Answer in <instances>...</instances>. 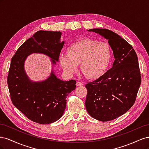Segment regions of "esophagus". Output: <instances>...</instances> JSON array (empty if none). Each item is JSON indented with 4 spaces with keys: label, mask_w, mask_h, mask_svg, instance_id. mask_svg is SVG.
Returning <instances> with one entry per match:
<instances>
[{
    "label": "esophagus",
    "mask_w": 149,
    "mask_h": 149,
    "mask_svg": "<svg viewBox=\"0 0 149 149\" xmlns=\"http://www.w3.org/2000/svg\"><path fill=\"white\" fill-rule=\"evenodd\" d=\"M83 83L81 82H80V81L76 82V86H83Z\"/></svg>",
    "instance_id": "1"
}]
</instances>
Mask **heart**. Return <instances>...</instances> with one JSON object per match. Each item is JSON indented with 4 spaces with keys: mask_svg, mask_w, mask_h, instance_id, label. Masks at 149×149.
Segmentation results:
<instances>
[{
    "mask_svg": "<svg viewBox=\"0 0 149 149\" xmlns=\"http://www.w3.org/2000/svg\"><path fill=\"white\" fill-rule=\"evenodd\" d=\"M68 53H61L59 56L61 66L68 75L81 70L86 77L96 78L101 76L109 65L111 49L105 42L91 38H84L71 43L67 48Z\"/></svg>",
    "mask_w": 149,
    "mask_h": 149,
    "instance_id": "obj_1",
    "label": "heart"
}]
</instances>
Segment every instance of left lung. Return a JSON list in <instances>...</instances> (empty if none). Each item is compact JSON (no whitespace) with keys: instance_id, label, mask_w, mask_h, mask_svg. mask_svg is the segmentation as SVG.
I'll use <instances>...</instances> for the list:
<instances>
[{"instance_id":"left-lung-1","label":"left lung","mask_w":149,"mask_h":149,"mask_svg":"<svg viewBox=\"0 0 149 149\" xmlns=\"http://www.w3.org/2000/svg\"><path fill=\"white\" fill-rule=\"evenodd\" d=\"M108 40L115 60L110 70L86 84L85 106L88 114L100 121H109L128 111L136 101L141 83L137 54L131 45L108 29L88 30Z\"/></svg>"}]
</instances>
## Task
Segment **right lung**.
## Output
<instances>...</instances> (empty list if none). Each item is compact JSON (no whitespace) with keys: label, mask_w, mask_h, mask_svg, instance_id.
I'll use <instances>...</instances> for the list:
<instances>
[{"label":"right lung","mask_w":149,"mask_h":149,"mask_svg":"<svg viewBox=\"0 0 149 149\" xmlns=\"http://www.w3.org/2000/svg\"><path fill=\"white\" fill-rule=\"evenodd\" d=\"M60 31L40 30L17 49L10 63L7 84L11 101L17 109L29 119L41 124L58 120L64 113L66 97L76 88V81H62L52 70L43 81L33 82L26 75L24 63L33 53L45 54L55 65L64 42H60Z\"/></svg>","instance_id":"1"}]
</instances>
